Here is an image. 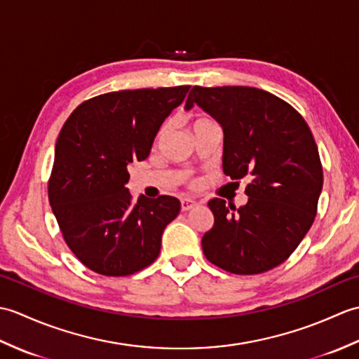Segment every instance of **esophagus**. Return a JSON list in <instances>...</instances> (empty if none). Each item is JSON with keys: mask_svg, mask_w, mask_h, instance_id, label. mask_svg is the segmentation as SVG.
I'll use <instances>...</instances> for the list:
<instances>
[{"mask_svg": "<svg viewBox=\"0 0 359 359\" xmlns=\"http://www.w3.org/2000/svg\"><path fill=\"white\" fill-rule=\"evenodd\" d=\"M197 205V202H194L193 199H182L180 201V208L182 211H189L191 208H194Z\"/></svg>", "mask_w": 359, "mask_h": 359, "instance_id": "esophagus-1", "label": "esophagus"}]
</instances>
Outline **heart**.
I'll return each instance as SVG.
<instances>
[{
    "label": "heart",
    "instance_id": "heart-1",
    "mask_svg": "<svg viewBox=\"0 0 359 359\" xmlns=\"http://www.w3.org/2000/svg\"><path fill=\"white\" fill-rule=\"evenodd\" d=\"M201 121H208V120H207V118H199V120L196 121V123H201ZM165 131H166V125H165L162 129H160L158 137H162V135L165 134ZM189 185H191V187H196V185H197V182H196V180H191V182H189Z\"/></svg>",
    "mask_w": 359,
    "mask_h": 359
}]
</instances>
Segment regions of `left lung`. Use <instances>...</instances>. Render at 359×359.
Segmentation results:
<instances>
[{"label": "left lung", "instance_id": "left-lung-1", "mask_svg": "<svg viewBox=\"0 0 359 359\" xmlns=\"http://www.w3.org/2000/svg\"><path fill=\"white\" fill-rule=\"evenodd\" d=\"M194 103L224 129V172L248 179L243 207L208 202L215 225L202 238L203 255L233 274L269 271L313 225L323 189L313 134L292 104L257 88L193 86L185 109Z\"/></svg>", "mask_w": 359, "mask_h": 359}]
</instances>
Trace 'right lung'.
I'll list each match as a JSON object with an SVG mask.
<instances>
[{
    "mask_svg": "<svg viewBox=\"0 0 359 359\" xmlns=\"http://www.w3.org/2000/svg\"><path fill=\"white\" fill-rule=\"evenodd\" d=\"M189 86L134 89L89 98L60 131L48 184L49 203L66 245L103 276H129L156 261L179 199L137 203L125 187L128 165L144 160L170 112Z\"/></svg>",
    "mask_w": 359,
    "mask_h": 359,
    "instance_id": "add662e5",
    "label": "right lung"
}]
</instances>
